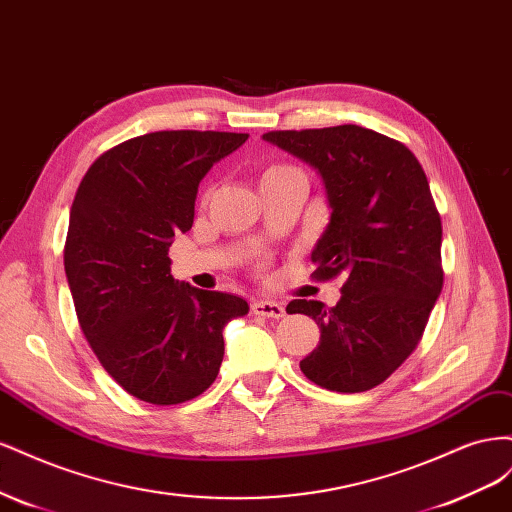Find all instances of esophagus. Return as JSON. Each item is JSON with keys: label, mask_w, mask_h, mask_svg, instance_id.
Returning <instances> with one entry per match:
<instances>
[{"label": "esophagus", "mask_w": 512, "mask_h": 512, "mask_svg": "<svg viewBox=\"0 0 512 512\" xmlns=\"http://www.w3.org/2000/svg\"><path fill=\"white\" fill-rule=\"evenodd\" d=\"M252 312L256 316H265V318H282L286 314V309L282 303H277V301L258 299L252 303Z\"/></svg>", "instance_id": "1"}]
</instances>
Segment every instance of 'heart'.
Instances as JSON below:
<instances>
[{
    "label": "heart",
    "mask_w": 512,
    "mask_h": 512,
    "mask_svg": "<svg viewBox=\"0 0 512 512\" xmlns=\"http://www.w3.org/2000/svg\"><path fill=\"white\" fill-rule=\"evenodd\" d=\"M284 168H290V166H284V164H280V166H271L269 170H267V173H277V170H284ZM265 173V175H267Z\"/></svg>",
    "instance_id": "b5f03b06"
}]
</instances>
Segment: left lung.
I'll return each mask as SVG.
<instances>
[{"instance_id":"1","label":"left lung","mask_w":512,"mask_h":512,"mask_svg":"<svg viewBox=\"0 0 512 512\" xmlns=\"http://www.w3.org/2000/svg\"><path fill=\"white\" fill-rule=\"evenodd\" d=\"M262 138L316 168L331 218L314 245V277H346L337 305L286 307L320 329L301 371L337 393L374 389L412 354L442 292V224L425 170L406 145L352 123Z\"/></svg>"}]
</instances>
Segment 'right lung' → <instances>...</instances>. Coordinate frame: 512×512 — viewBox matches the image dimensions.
Returning a JSON list of instances; mask_svg holds the SVG:
<instances>
[{"label": "right lung", "mask_w": 512, "mask_h": 512, "mask_svg": "<svg viewBox=\"0 0 512 512\" xmlns=\"http://www.w3.org/2000/svg\"><path fill=\"white\" fill-rule=\"evenodd\" d=\"M247 134L164 130L130 138L89 166L70 209L64 267L81 329L136 399L173 406L205 393L224 327L250 312L235 294L170 275L168 247L194 222L198 183Z\"/></svg>", "instance_id": "add662e5"}]
</instances>
